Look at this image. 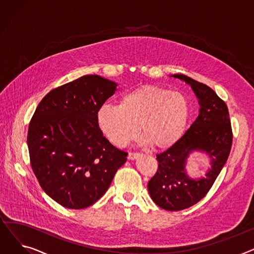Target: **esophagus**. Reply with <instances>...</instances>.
Here are the masks:
<instances>
[{"label":"esophagus","mask_w":254,"mask_h":254,"mask_svg":"<svg viewBox=\"0 0 254 254\" xmlns=\"http://www.w3.org/2000/svg\"><path fill=\"white\" fill-rule=\"evenodd\" d=\"M140 156V153H136V152H129L128 153V156H127V158L128 159H136V158H138Z\"/></svg>","instance_id":"1"}]
</instances>
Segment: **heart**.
I'll use <instances>...</instances> for the list:
<instances>
[{
  "label": "heart",
  "instance_id": "b5f03b06",
  "mask_svg": "<svg viewBox=\"0 0 254 254\" xmlns=\"http://www.w3.org/2000/svg\"><path fill=\"white\" fill-rule=\"evenodd\" d=\"M190 119L188 99L178 91L144 86L125 93L118 106L104 105L97 125L112 144L124 147L141 136L154 149H167L184 134Z\"/></svg>",
  "mask_w": 254,
  "mask_h": 254
}]
</instances>
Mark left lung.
<instances>
[{
  "label": "left lung",
  "mask_w": 254,
  "mask_h": 254,
  "mask_svg": "<svg viewBox=\"0 0 254 254\" xmlns=\"http://www.w3.org/2000/svg\"><path fill=\"white\" fill-rule=\"evenodd\" d=\"M172 76L191 86L199 105L198 116L174 145L156 154L158 168L148 182V191L157 206L179 211L193 206L210 190L228 161L233 131L228 106L214 90L183 74ZM194 151L207 154L211 165L205 177L198 180L190 179L185 170Z\"/></svg>",
  "instance_id": "8db88e82"
}]
</instances>
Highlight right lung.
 I'll return each mask as SVG.
<instances>
[{"instance_id":"obj_1","label":"right lung","mask_w":254,"mask_h":254,"mask_svg":"<svg viewBox=\"0 0 254 254\" xmlns=\"http://www.w3.org/2000/svg\"><path fill=\"white\" fill-rule=\"evenodd\" d=\"M117 83L85 75L49 91L38 105L28 131L32 169L42 190L69 209L95 204L109 189L127 153L107 140L97 112Z\"/></svg>"}]
</instances>
